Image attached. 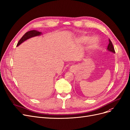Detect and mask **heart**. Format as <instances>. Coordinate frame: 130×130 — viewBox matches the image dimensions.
<instances>
[{"label":"heart","mask_w":130,"mask_h":130,"mask_svg":"<svg viewBox=\"0 0 130 130\" xmlns=\"http://www.w3.org/2000/svg\"><path fill=\"white\" fill-rule=\"evenodd\" d=\"M87 38H85V40H86ZM100 43V40L99 37L95 36L91 38L88 43V47L90 50H94L96 49Z\"/></svg>","instance_id":"heart-1"}]
</instances>
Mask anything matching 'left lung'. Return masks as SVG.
Here are the masks:
<instances>
[{
	"label": "left lung",
	"mask_w": 130,
	"mask_h": 130,
	"mask_svg": "<svg viewBox=\"0 0 130 130\" xmlns=\"http://www.w3.org/2000/svg\"><path fill=\"white\" fill-rule=\"evenodd\" d=\"M109 43L108 47H107V50H109V51H111V52H113V53H115L114 47L113 46V44H112L111 41H110V40H109Z\"/></svg>",
	"instance_id": "1"
}]
</instances>
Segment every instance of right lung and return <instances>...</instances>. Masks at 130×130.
Returning <instances> with one entry per match:
<instances>
[{"label": "right lung", "mask_w": 130, "mask_h": 130, "mask_svg": "<svg viewBox=\"0 0 130 130\" xmlns=\"http://www.w3.org/2000/svg\"><path fill=\"white\" fill-rule=\"evenodd\" d=\"M41 33H42L41 32L35 30H30V31H29L26 32L25 34H24V35L21 37V39L19 40L17 46H19V45L21 44L22 42L25 41L27 39H29V38H30L32 37H34V36L40 35L41 34Z\"/></svg>", "instance_id": "obj_1"}]
</instances>
